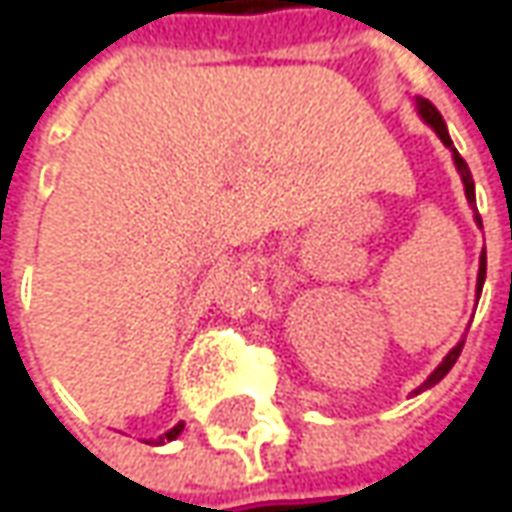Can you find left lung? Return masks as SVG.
I'll use <instances>...</instances> for the list:
<instances>
[{"label":"left lung","mask_w":512,"mask_h":512,"mask_svg":"<svg viewBox=\"0 0 512 512\" xmlns=\"http://www.w3.org/2000/svg\"><path fill=\"white\" fill-rule=\"evenodd\" d=\"M414 104H417V115L432 127L437 133V138L452 150V162H455V167H458V173H461V182H464V194H466V202L472 205V211H475V182H472V173H469V167H466V162L461 159V153L455 150V144H452V138H449V130H446V121H443V115L437 112L435 104L432 101H426V98H414ZM475 223H478V228H481V217L475 214ZM484 278H487V252H481V257H478V284H475V292H478V298H481V289H484ZM461 347H464V339L458 342V345L452 347L446 356H443V362L437 365L432 374L426 376V382L423 385H417L411 394H420V391H426V388H432V385H437L443 376L452 371V365L458 362V356H461Z\"/></svg>","instance_id":"8db88e82"}]
</instances>
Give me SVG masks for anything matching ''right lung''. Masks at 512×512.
I'll return each instance as SVG.
<instances>
[{
  "mask_svg": "<svg viewBox=\"0 0 512 512\" xmlns=\"http://www.w3.org/2000/svg\"><path fill=\"white\" fill-rule=\"evenodd\" d=\"M182 429H185V423H176V426H173L170 432H165V435H159V437H156V440H150V443H153V446H162V443H167V440H176V437L182 435Z\"/></svg>",
  "mask_w": 512,
  "mask_h": 512,
  "instance_id": "right-lung-1",
  "label": "right lung"
}]
</instances>
